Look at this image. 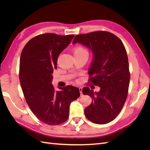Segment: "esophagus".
<instances>
[{
  "instance_id": "esophagus-1",
  "label": "esophagus",
  "mask_w": 150,
  "mask_h": 150,
  "mask_svg": "<svg viewBox=\"0 0 150 150\" xmlns=\"http://www.w3.org/2000/svg\"><path fill=\"white\" fill-rule=\"evenodd\" d=\"M79 91H80L81 95H82V88H79Z\"/></svg>"
}]
</instances>
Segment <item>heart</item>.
Segmentation results:
<instances>
[{"mask_svg":"<svg viewBox=\"0 0 150 150\" xmlns=\"http://www.w3.org/2000/svg\"><path fill=\"white\" fill-rule=\"evenodd\" d=\"M73 54H74V55H79V54L83 53H88L86 49L84 46H82L81 45H77L73 47Z\"/></svg>","mask_w":150,"mask_h":150,"instance_id":"obj_1","label":"heart"}]
</instances>
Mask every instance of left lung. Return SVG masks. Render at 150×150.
Segmentation results:
<instances>
[{
	"mask_svg": "<svg viewBox=\"0 0 150 150\" xmlns=\"http://www.w3.org/2000/svg\"><path fill=\"white\" fill-rule=\"evenodd\" d=\"M73 42L92 51L94 59L89 81L100 88L98 92L88 87L82 89L83 94L92 98L84 109L85 115L95 124L110 122L120 113L128 97L130 73L125 47L115 35L105 31L77 35Z\"/></svg>",
	"mask_w": 150,
	"mask_h": 150,
	"instance_id": "8db88e82",
	"label": "left lung"
}]
</instances>
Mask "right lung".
Segmentation results:
<instances>
[{
	"label": "right lung",
	"mask_w": 150,
	"mask_h": 150,
	"mask_svg": "<svg viewBox=\"0 0 150 150\" xmlns=\"http://www.w3.org/2000/svg\"><path fill=\"white\" fill-rule=\"evenodd\" d=\"M74 35H39L30 40L22 51L19 80L31 110L42 122L54 126L66 122L69 105L80 96L73 86L56 91L51 84L59 54L69 45Z\"/></svg>",
	"instance_id": "1"
}]
</instances>
